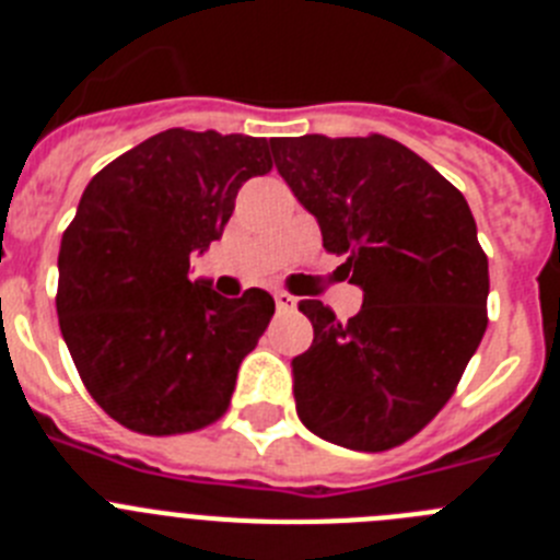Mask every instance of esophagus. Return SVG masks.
Listing matches in <instances>:
<instances>
[{"label":"esophagus","instance_id":"obj_1","mask_svg":"<svg viewBox=\"0 0 560 560\" xmlns=\"http://www.w3.org/2000/svg\"><path fill=\"white\" fill-rule=\"evenodd\" d=\"M275 305L280 314H289V311H294L296 300L289 294V291H275Z\"/></svg>","mask_w":560,"mask_h":560}]
</instances>
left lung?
Wrapping results in <instances>:
<instances>
[{
    "mask_svg": "<svg viewBox=\"0 0 560 560\" xmlns=\"http://www.w3.org/2000/svg\"><path fill=\"white\" fill-rule=\"evenodd\" d=\"M271 156L341 280L364 291L348 323L300 311L314 345L291 361L296 415L316 438L387 452L446 407L488 328V255L471 207L407 145L370 137H271Z\"/></svg>",
    "mask_w": 560,
    "mask_h": 560,
    "instance_id": "left-lung-1",
    "label": "left lung"
}]
</instances>
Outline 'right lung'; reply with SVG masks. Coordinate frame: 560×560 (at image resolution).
Masks as SVG:
<instances>
[{
    "instance_id": "obj_1",
    "label": "right lung",
    "mask_w": 560,
    "mask_h": 560,
    "mask_svg": "<svg viewBox=\"0 0 560 560\" xmlns=\"http://www.w3.org/2000/svg\"><path fill=\"white\" fill-rule=\"evenodd\" d=\"M269 171L264 137L167 128L83 190L58 252V325L83 387L131 432H196L230 407L275 300H226L187 271Z\"/></svg>"
}]
</instances>
